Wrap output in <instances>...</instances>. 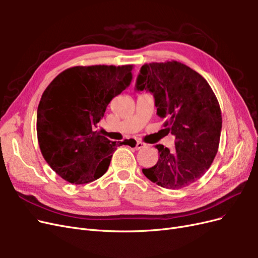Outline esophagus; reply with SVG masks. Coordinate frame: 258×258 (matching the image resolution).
Instances as JSON below:
<instances>
[{"instance_id":"obj_1","label":"esophagus","mask_w":258,"mask_h":258,"mask_svg":"<svg viewBox=\"0 0 258 258\" xmlns=\"http://www.w3.org/2000/svg\"><path fill=\"white\" fill-rule=\"evenodd\" d=\"M145 146H146L145 143H143V142H141V141H138V142H137V145H136V150H141V148H143V147H145Z\"/></svg>"}]
</instances>
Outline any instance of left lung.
Instances as JSON below:
<instances>
[{"label":"left lung","mask_w":258,"mask_h":258,"mask_svg":"<svg viewBox=\"0 0 258 258\" xmlns=\"http://www.w3.org/2000/svg\"><path fill=\"white\" fill-rule=\"evenodd\" d=\"M139 91H150L163 127L175 137V148L156 145L159 158L143 174L168 189L188 186L204 175L215 158L222 131V112L212 88L199 73L177 61L142 66Z\"/></svg>","instance_id":"8db88e82"}]
</instances>
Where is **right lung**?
I'll list each match as a JSON object with an SVG mask.
<instances>
[{
	"label": "right lung",
	"instance_id": "1",
	"mask_svg": "<svg viewBox=\"0 0 258 258\" xmlns=\"http://www.w3.org/2000/svg\"><path fill=\"white\" fill-rule=\"evenodd\" d=\"M127 64L73 67L47 86L37 107L36 131L44 159L72 184H87L108 169L116 142L95 131L106 106L132 81Z\"/></svg>",
	"mask_w": 258,
	"mask_h": 258
}]
</instances>
